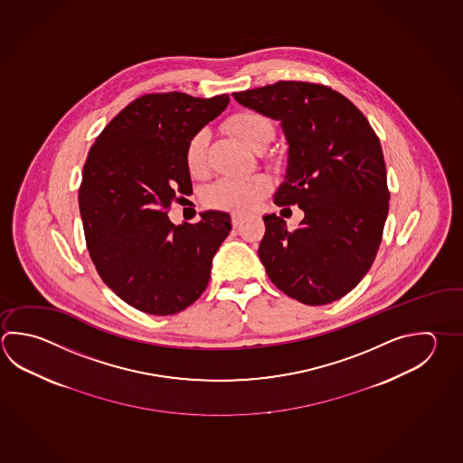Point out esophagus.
I'll return each mask as SVG.
<instances>
[{"mask_svg": "<svg viewBox=\"0 0 463 463\" xmlns=\"http://www.w3.org/2000/svg\"><path fill=\"white\" fill-rule=\"evenodd\" d=\"M244 222V216L242 214H232V226L239 227Z\"/></svg>", "mask_w": 463, "mask_h": 463, "instance_id": "1", "label": "esophagus"}]
</instances>
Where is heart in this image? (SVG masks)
<instances>
[{
    "instance_id": "b5f03b06",
    "label": "heart",
    "mask_w": 463,
    "mask_h": 463,
    "mask_svg": "<svg viewBox=\"0 0 463 463\" xmlns=\"http://www.w3.org/2000/svg\"><path fill=\"white\" fill-rule=\"evenodd\" d=\"M229 128L252 150L265 142H270L273 137V126L270 119L263 114H236L234 118H231ZM206 148L208 132H196L186 147V166L190 174H203L206 166ZM267 192L269 180L262 175H253L247 178H224L211 186L206 200L214 208L247 213L255 210L260 204Z\"/></svg>"
}]
</instances>
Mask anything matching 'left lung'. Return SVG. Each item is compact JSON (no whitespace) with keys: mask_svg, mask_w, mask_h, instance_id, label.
I'll return each mask as SVG.
<instances>
[{"mask_svg":"<svg viewBox=\"0 0 463 463\" xmlns=\"http://www.w3.org/2000/svg\"><path fill=\"white\" fill-rule=\"evenodd\" d=\"M239 105L279 122L288 144L277 206L305 211L295 231L265 214L259 257L271 283L309 306L355 288L375 260L388 216L383 150L347 98L307 81L232 93Z\"/></svg>","mask_w":463,"mask_h":463,"instance_id":"1","label":"left lung"}]
</instances>
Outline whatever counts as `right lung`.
<instances>
[{
  "label": "right lung",
  "mask_w": 463,
  "mask_h": 463,
  "mask_svg": "<svg viewBox=\"0 0 463 463\" xmlns=\"http://www.w3.org/2000/svg\"><path fill=\"white\" fill-rule=\"evenodd\" d=\"M229 95H146L126 106L88 152L79 192L88 252L101 279L142 313L176 315L210 283L231 216L204 211L175 226L166 210L192 194L186 147Z\"/></svg>",
  "instance_id": "1"
}]
</instances>
